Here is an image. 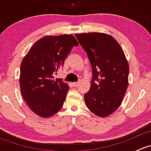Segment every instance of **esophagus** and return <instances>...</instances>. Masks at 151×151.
<instances>
[{"mask_svg":"<svg viewBox=\"0 0 151 151\" xmlns=\"http://www.w3.org/2000/svg\"><path fill=\"white\" fill-rule=\"evenodd\" d=\"M80 84V82H74V83H71V85H73L74 87H77Z\"/></svg>","mask_w":151,"mask_h":151,"instance_id":"1","label":"esophagus"}]
</instances>
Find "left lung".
I'll return each instance as SVG.
<instances>
[{"instance_id":"1","label":"left lung","mask_w":151,"mask_h":151,"mask_svg":"<svg viewBox=\"0 0 151 151\" xmlns=\"http://www.w3.org/2000/svg\"><path fill=\"white\" fill-rule=\"evenodd\" d=\"M75 36L92 67L91 88L84 96L87 107L97 116H109L120 106L129 85V67L124 52L110 35Z\"/></svg>"}]
</instances>
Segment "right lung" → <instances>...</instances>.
<instances>
[{
  "label": "right lung",
  "mask_w": 151,
  "mask_h": 151,
  "mask_svg": "<svg viewBox=\"0 0 151 151\" xmlns=\"http://www.w3.org/2000/svg\"><path fill=\"white\" fill-rule=\"evenodd\" d=\"M79 44L72 35L47 36L39 39L24 57L19 86L26 104L36 115L49 118L63 106L69 89L62 79L53 80L63 67L74 46Z\"/></svg>",
  "instance_id": "1"
}]
</instances>
